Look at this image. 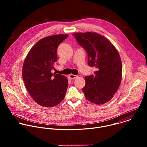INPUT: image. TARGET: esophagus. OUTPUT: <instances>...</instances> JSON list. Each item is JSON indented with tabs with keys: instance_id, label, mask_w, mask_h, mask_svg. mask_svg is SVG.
<instances>
[{
	"instance_id": "esophagus-1",
	"label": "esophagus",
	"mask_w": 147,
	"mask_h": 147,
	"mask_svg": "<svg viewBox=\"0 0 147 147\" xmlns=\"http://www.w3.org/2000/svg\"><path fill=\"white\" fill-rule=\"evenodd\" d=\"M69 78H70V79H71V80L75 79V78H76L78 77L77 76H76V75H74V74H70V75L69 76Z\"/></svg>"
}]
</instances>
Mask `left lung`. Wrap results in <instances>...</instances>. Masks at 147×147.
<instances>
[{
	"label": "left lung",
	"mask_w": 147,
	"mask_h": 147,
	"mask_svg": "<svg viewBox=\"0 0 147 147\" xmlns=\"http://www.w3.org/2000/svg\"><path fill=\"white\" fill-rule=\"evenodd\" d=\"M87 51L88 65L96 68L94 75L85 77L82 88L86 98L97 105L109 101L119 88L122 65L119 53L111 42L96 32L73 34Z\"/></svg>",
	"instance_id": "left-lung-1"
}]
</instances>
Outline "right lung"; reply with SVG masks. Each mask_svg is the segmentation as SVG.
Listing matches in <instances>:
<instances>
[{
  "mask_svg": "<svg viewBox=\"0 0 147 147\" xmlns=\"http://www.w3.org/2000/svg\"><path fill=\"white\" fill-rule=\"evenodd\" d=\"M68 36L58 34L40 39L24 60L22 75L26 87L35 102L42 107H55L65 98L67 78L51 71L57 61V47Z\"/></svg>",
  "mask_w": 147,
  "mask_h": 147,
  "instance_id": "obj_1",
  "label": "right lung"
}]
</instances>
